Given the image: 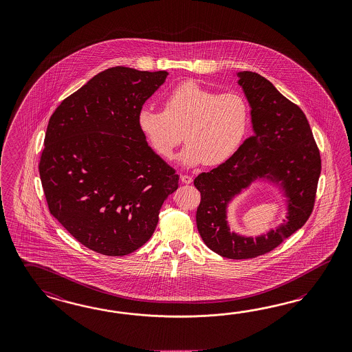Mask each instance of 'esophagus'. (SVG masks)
<instances>
[{"mask_svg":"<svg viewBox=\"0 0 352 352\" xmlns=\"http://www.w3.org/2000/svg\"><path fill=\"white\" fill-rule=\"evenodd\" d=\"M180 179L184 184H191L192 182V177L189 175H181Z\"/></svg>","mask_w":352,"mask_h":352,"instance_id":"1","label":"esophagus"}]
</instances>
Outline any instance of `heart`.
<instances>
[{"instance_id": "heart-1", "label": "heart", "mask_w": 352, "mask_h": 352, "mask_svg": "<svg viewBox=\"0 0 352 352\" xmlns=\"http://www.w3.org/2000/svg\"><path fill=\"white\" fill-rule=\"evenodd\" d=\"M248 123L250 108L239 94H220L191 80L166 95L164 111L144 105L138 113L141 133L163 158H172L185 131L188 144L180 161L188 167L230 160L241 148Z\"/></svg>"}]
</instances>
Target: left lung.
I'll return each instance as SVG.
<instances>
[{"instance_id":"left-lung-1","label":"left lung","mask_w":352,"mask_h":352,"mask_svg":"<svg viewBox=\"0 0 352 352\" xmlns=\"http://www.w3.org/2000/svg\"><path fill=\"white\" fill-rule=\"evenodd\" d=\"M238 83L251 107L253 135L230 160L194 180L201 191L197 228L206 245L231 260H247L276 248L311 214L322 171L320 153L303 111L270 80L239 72ZM276 184L287 201V220L256 239L230 230L227 207L254 180Z\"/></svg>"}]
</instances>
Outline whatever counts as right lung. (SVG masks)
<instances>
[{"mask_svg":"<svg viewBox=\"0 0 352 352\" xmlns=\"http://www.w3.org/2000/svg\"><path fill=\"white\" fill-rule=\"evenodd\" d=\"M166 71L114 67L92 77L51 116L41 155L50 213L80 244L126 256L151 239L179 175L138 126Z\"/></svg>","mask_w":352,"mask_h":352,"instance_id":"add662e5","label":"right lung"}]
</instances>
